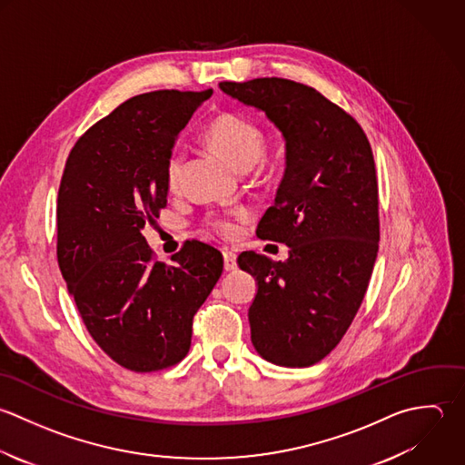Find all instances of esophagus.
Masks as SVG:
<instances>
[{"mask_svg":"<svg viewBox=\"0 0 465 465\" xmlns=\"http://www.w3.org/2000/svg\"><path fill=\"white\" fill-rule=\"evenodd\" d=\"M223 259H224V270H226V272H233V270L237 268V257H235V253L224 252V253H223Z\"/></svg>","mask_w":465,"mask_h":465,"instance_id":"1","label":"esophagus"}]
</instances>
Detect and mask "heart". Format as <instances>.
I'll use <instances>...</instances> for the list:
<instances>
[{
  "label": "heart",
  "mask_w": 465,
  "mask_h": 465,
  "mask_svg": "<svg viewBox=\"0 0 465 465\" xmlns=\"http://www.w3.org/2000/svg\"><path fill=\"white\" fill-rule=\"evenodd\" d=\"M206 139L215 146L239 172H248L264 157V135L261 128L237 114H223L215 117L208 130ZM184 153L175 148L166 164V184L170 190H177L183 179ZM217 228L230 230L226 221H217Z\"/></svg>",
  "instance_id": "heart-1"
}]
</instances>
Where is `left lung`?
<instances>
[{"label":"left lung","mask_w":465,"mask_h":465,"mask_svg":"<svg viewBox=\"0 0 465 465\" xmlns=\"http://www.w3.org/2000/svg\"><path fill=\"white\" fill-rule=\"evenodd\" d=\"M219 88L264 112L282 134L286 170L257 237L284 242L288 259L242 252L257 282L252 344L268 362L308 368L344 337L366 295L379 252V190L361 124L315 88L281 77Z\"/></svg>","instance_id":"obj_1"}]
</instances>
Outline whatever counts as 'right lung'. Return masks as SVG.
<instances>
[{"instance_id": "1", "label": "right lung", "mask_w": 465, "mask_h": 465, "mask_svg": "<svg viewBox=\"0 0 465 465\" xmlns=\"http://www.w3.org/2000/svg\"><path fill=\"white\" fill-rule=\"evenodd\" d=\"M212 95H135L74 144L57 193V264L97 346L119 366L148 373L190 350L192 319L223 273V255L188 241L172 264L143 237L166 206V164L193 112Z\"/></svg>"}]
</instances>
